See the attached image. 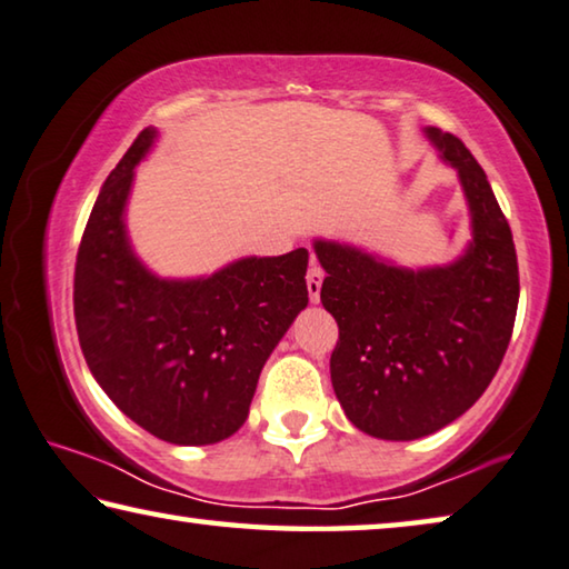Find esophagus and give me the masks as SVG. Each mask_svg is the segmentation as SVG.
<instances>
[{"label": "esophagus", "instance_id": "esophagus-1", "mask_svg": "<svg viewBox=\"0 0 569 569\" xmlns=\"http://www.w3.org/2000/svg\"><path fill=\"white\" fill-rule=\"evenodd\" d=\"M321 283H323V270H321V266L311 263L309 273H306V288H309V299H311V303H319Z\"/></svg>", "mask_w": 569, "mask_h": 569}]
</instances>
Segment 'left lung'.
<instances>
[{
  "instance_id": "8db88e82",
  "label": "left lung",
  "mask_w": 569,
  "mask_h": 569,
  "mask_svg": "<svg viewBox=\"0 0 569 569\" xmlns=\"http://www.w3.org/2000/svg\"><path fill=\"white\" fill-rule=\"evenodd\" d=\"M426 137L461 179L471 242L448 266L400 268L333 240H313L321 303L339 327L331 385L351 426L382 440L430 436L471 408L507 355L519 303L511 228L466 143Z\"/></svg>"
}]
</instances>
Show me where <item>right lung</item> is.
<instances>
[{
	"label": "right lung",
	"instance_id": "right-lung-1",
	"mask_svg": "<svg viewBox=\"0 0 569 569\" xmlns=\"http://www.w3.org/2000/svg\"><path fill=\"white\" fill-rule=\"evenodd\" d=\"M154 139L157 129L139 133L90 212L76 260V327L116 408L167 443L210 446L246 422L260 369L309 303V250L240 258L187 281L151 273L123 214Z\"/></svg>",
	"mask_w": 569,
	"mask_h": 569
}]
</instances>
